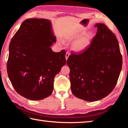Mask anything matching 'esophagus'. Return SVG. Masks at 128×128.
<instances>
[{
    "instance_id": "1",
    "label": "esophagus",
    "mask_w": 128,
    "mask_h": 128,
    "mask_svg": "<svg viewBox=\"0 0 128 128\" xmlns=\"http://www.w3.org/2000/svg\"><path fill=\"white\" fill-rule=\"evenodd\" d=\"M69 55H70L69 53H68V52H66V60H67L68 58H69Z\"/></svg>"
}]
</instances>
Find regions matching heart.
<instances>
[{"instance_id":"heart-1","label":"heart","mask_w":128,"mask_h":128,"mask_svg":"<svg viewBox=\"0 0 128 128\" xmlns=\"http://www.w3.org/2000/svg\"><path fill=\"white\" fill-rule=\"evenodd\" d=\"M86 29H81L79 31L69 35L67 37L68 40H76L72 44V49L76 52H81L88 48L92 41L91 32H86Z\"/></svg>"}]
</instances>
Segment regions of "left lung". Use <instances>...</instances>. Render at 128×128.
Wrapping results in <instances>:
<instances>
[{
    "label": "left lung",
    "instance_id": "obj_1",
    "mask_svg": "<svg viewBox=\"0 0 128 128\" xmlns=\"http://www.w3.org/2000/svg\"><path fill=\"white\" fill-rule=\"evenodd\" d=\"M96 35L83 52L67 59L72 94L93 102L107 96L116 86L122 67L116 36L104 24H97Z\"/></svg>",
    "mask_w": 128,
    "mask_h": 128
}]
</instances>
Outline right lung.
I'll return each mask as SVG.
<instances>
[{"label": "right lung", "instance_id": "right-lung-1", "mask_svg": "<svg viewBox=\"0 0 128 128\" xmlns=\"http://www.w3.org/2000/svg\"><path fill=\"white\" fill-rule=\"evenodd\" d=\"M56 42L50 21L44 18L27 19L12 38L7 72L21 96L37 100L52 93L54 77L66 64L65 50H52Z\"/></svg>", "mask_w": 128, "mask_h": 128}]
</instances>
